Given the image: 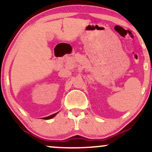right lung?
Wrapping results in <instances>:
<instances>
[{"mask_svg": "<svg viewBox=\"0 0 152 152\" xmlns=\"http://www.w3.org/2000/svg\"><path fill=\"white\" fill-rule=\"evenodd\" d=\"M57 113H54V114H53V115H50V116L46 117V118H43V119H44V120H49V119H52V118H54V117L57 114Z\"/></svg>", "mask_w": 152, "mask_h": 152, "instance_id": "1", "label": "right lung"}]
</instances>
